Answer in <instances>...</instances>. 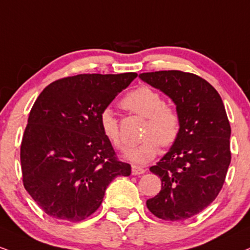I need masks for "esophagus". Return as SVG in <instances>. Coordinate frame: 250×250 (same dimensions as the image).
Instances as JSON below:
<instances>
[{
    "label": "esophagus",
    "instance_id": "34e87169",
    "mask_svg": "<svg viewBox=\"0 0 250 250\" xmlns=\"http://www.w3.org/2000/svg\"><path fill=\"white\" fill-rule=\"evenodd\" d=\"M146 169L142 167H138V165H133L131 167V173L134 174V176H140V174H143L146 173Z\"/></svg>",
    "mask_w": 250,
    "mask_h": 250
}]
</instances>
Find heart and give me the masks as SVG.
I'll use <instances>...</instances> for the list:
<instances>
[{"label": "heart", "instance_id": "1", "mask_svg": "<svg viewBox=\"0 0 250 250\" xmlns=\"http://www.w3.org/2000/svg\"><path fill=\"white\" fill-rule=\"evenodd\" d=\"M125 109L146 117L142 142L125 151V157L134 164H146L157 155L159 144L169 146L178 137L180 116L173 107L165 104L163 96L149 86H140L128 93L122 100ZM100 127L104 137L120 150L125 146L120 133L119 122L110 108L100 114Z\"/></svg>", "mask_w": 250, "mask_h": 250}]
</instances>
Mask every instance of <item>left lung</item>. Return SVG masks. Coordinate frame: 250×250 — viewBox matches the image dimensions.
I'll use <instances>...</instances> for the list:
<instances>
[{
	"instance_id": "1",
	"label": "left lung",
	"mask_w": 250,
	"mask_h": 250,
	"mask_svg": "<svg viewBox=\"0 0 250 250\" xmlns=\"http://www.w3.org/2000/svg\"><path fill=\"white\" fill-rule=\"evenodd\" d=\"M138 77L169 96L180 116L178 137L150 167L162 190L146 207L163 220H185L206 208L225 183L230 163L226 109L214 87L193 73L158 71Z\"/></svg>"
}]
</instances>
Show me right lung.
Segmentation results:
<instances>
[{
    "mask_svg": "<svg viewBox=\"0 0 250 250\" xmlns=\"http://www.w3.org/2000/svg\"><path fill=\"white\" fill-rule=\"evenodd\" d=\"M136 77L129 72L62 78L35 101L21 165L24 188L47 215L85 220L100 207L112 180L131 173L102 134L100 114Z\"/></svg>",
    "mask_w": 250,
    "mask_h": 250,
    "instance_id": "obj_1",
    "label": "right lung"
}]
</instances>
